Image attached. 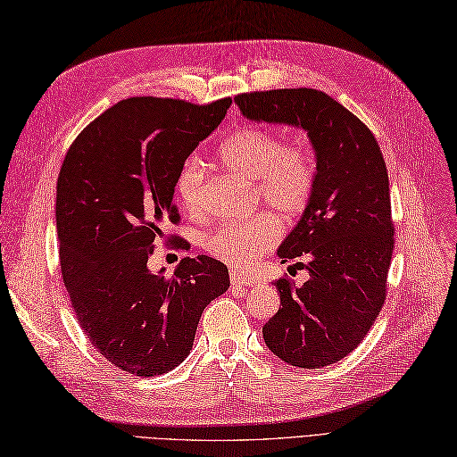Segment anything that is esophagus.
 I'll return each instance as SVG.
<instances>
[{"mask_svg": "<svg viewBox=\"0 0 457 457\" xmlns=\"http://www.w3.org/2000/svg\"><path fill=\"white\" fill-rule=\"evenodd\" d=\"M230 283H232V287H252L253 285V279L250 275H246V273H242V271H230Z\"/></svg>", "mask_w": 457, "mask_h": 457, "instance_id": "1", "label": "esophagus"}]
</instances>
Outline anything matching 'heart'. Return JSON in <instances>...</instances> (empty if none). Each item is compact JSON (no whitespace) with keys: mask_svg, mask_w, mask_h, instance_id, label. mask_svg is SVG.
I'll list each match as a JSON object with an SVG mask.
<instances>
[{"mask_svg":"<svg viewBox=\"0 0 457 457\" xmlns=\"http://www.w3.org/2000/svg\"><path fill=\"white\" fill-rule=\"evenodd\" d=\"M217 159L230 174L252 182L253 197L283 217H295L314 192L316 162L304 145H285L273 129L246 126L220 143ZM204 166L187 159L176 178V194L187 213H197L202 199ZM279 240V225L271 215L215 228L204 248L213 258L235 267H248Z\"/></svg>","mask_w":457,"mask_h":457,"instance_id":"heart-1","label":"heart"}]
</instances>
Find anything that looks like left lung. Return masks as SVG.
<instances>
[{"label": "left lung", "instance_id": "8db88e82", "mask_svg": "<svg viewBox=\"0 0 457 457\" xmlns=\"http://www.w3.org/2000/svg\"><path fill=\"white\" fill-rule=\"evenodd\" d=\"M242 116L304 129L316 182L303 217L277 248L306 270L295 287L275 281L277 314L263 326L270 351L296 369H324L357 349L380 314L394 252L392 204L382 151L372 131L316 88H277L235 98Z\"/></svg>", "mask_w": 457, "mask_h": 457}]
</instances>
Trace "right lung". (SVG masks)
<instances>
[{"label":"right lung","instance_id":"right-lung-1","mask_svg":"<svg viewBox=\"0 0 457 457\" xmlns=\"http://www.w3.org/2000/svg\"><path fill=\"white\" fill-rule=\"evenodd\" d=\"M230 104L121 100L65 154L55 192L63 283L85 336L120 370H172L190 354L205 306L230 287L227 265L207 255L184 258L170 277L147 265L154 238L178 220V172Z\"/></svg>","mask_w":457,"mask_h":457}]
</instances>
